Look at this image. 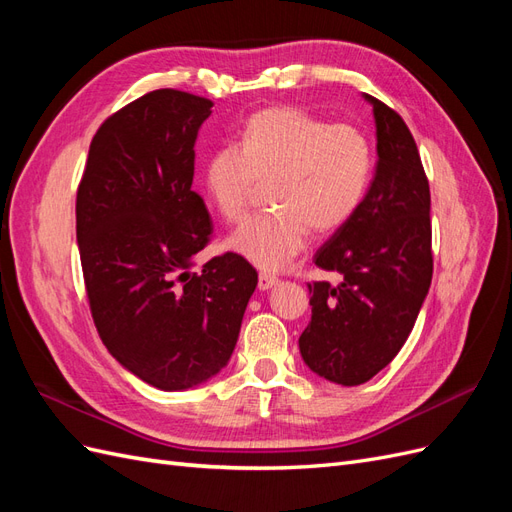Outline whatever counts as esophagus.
<instances>
[{"label":"esophagus","instance_id":"esophagus-1","mask_svg":"<svg viewBox=\"0 0 512 512\" xmlns=\"http://www.w3.org/2000/svg\"><path fill=\"white\" fill-rule=\"evenodd\" d=\"M277 282H280V280H277V277L271 275V273H260L258 275V288L260 290H271L273 286H277Z\"/></svg>","mask_w":512,"mask_h":512}]
</instances>
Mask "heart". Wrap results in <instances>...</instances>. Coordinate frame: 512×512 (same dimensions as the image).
Returning a JSON list of instances; mask_svg holds the SVG:
<instances>
[{
  "mask_svg": "<svg viewBox=\"0 0 512 512\" xmlns=\"http://www.w3.org/2000/svg\"><path fill=\"white\" fill-rule=\"evenodd\" d=\"M374 168L367 136L348 123H327L301 108L271 106L247 119L241 143L213 151L203 183L224 220H241L260 183L269 213L243 222L228 247L262 271H280L307 245L329 235L363 203Z\"/></svg>",
  "mask_w": 512,
  "mask_h": 512,
  "instance_id": "heart-1",
  "label": "heart"
}]
</instances>
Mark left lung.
<instances>
[{
    "mask_svg": "<svg viewBox=\"0 0 512 512\" xmlns=\"http://www.w3.org/2000/svg\"><path fill=\"white\" fill-rule=\"evenodd\" d=\"M376 119V175L352 218L316 252L339 282L307 284L312 320L299 337L305 365L342 386L374 378L414 327L433 273L429 181L393 108L365 94Z\"/></svg>",
    "mask_w": 512,
    "mask_h": 512,
    "instance_id": "left-lung-1",
    "label": "left lung"
}]
</instances>
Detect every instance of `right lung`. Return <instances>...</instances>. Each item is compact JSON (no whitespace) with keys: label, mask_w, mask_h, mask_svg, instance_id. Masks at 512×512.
<instances>
[{"label":"right lung","mask_w":512,"mask_h":512,"mask_svg":"<svg viewBox=\"0 0 512 512\" xmlns=\"http://www.w3.org/2000/svg\"><path fill=\"white\" fill-rule=\"evenodd\" d=\"M213 102L156 89L98 128L76 192V241L106 350L160 391L228 365L256 269L226 252L192 271L213 224L194 190V143Z\"/></svg>","instance_id":"add662e5"}]
</instances>
